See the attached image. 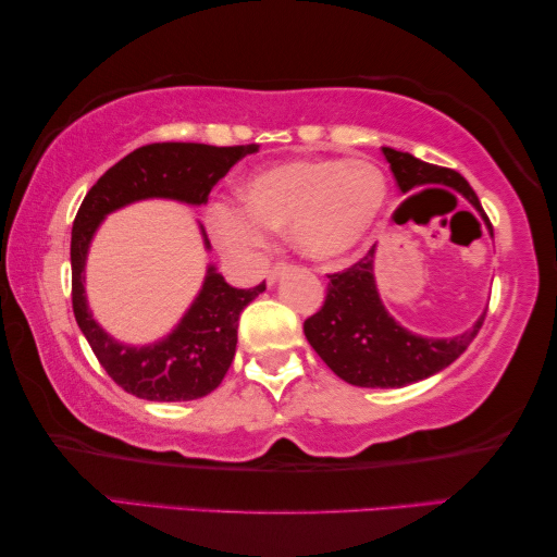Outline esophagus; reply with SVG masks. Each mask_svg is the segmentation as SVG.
Segmentation results:
<instances>
[{
  "label": "esophagus",
  "mask_w": 557,
  "mask_h": 557,
  "mask_svg": "<svg viewBox=\"0 0 557 557\" xmlns=\"http://www.w3.org/2000/svg\"><path fill=\"white\" fill-rule=\"evenodd\" d=\"M288 271V263L286 261H278V263H273V267L269 269V273H267V281H269V286H273L276 284V281L284 276V273Z\"/></svg>",
  "instance_id": "34e87169"
}]
</instances>
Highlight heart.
Returning a JSON list of instances; mask_svg holds the SVG:
<instances>
[{
    "mask_svg": "<svg viewBox=\"0 0 557 557\" xmlns=\"http://www.w3.org/2000/svg\"><path fill=\"white\" fill-rule=\"evenodd\" d=\"M387 202V177L370 160H296L253 175L244 202H212L207 230L219 249L253 257L271 230H294L306 257L341 259L368 239Z\"/></svg>",
    "mask_w": 557,
    "mask_h": 557,
    "instance_id": "obj_1",
    "label": "heart"
}]
</instances>
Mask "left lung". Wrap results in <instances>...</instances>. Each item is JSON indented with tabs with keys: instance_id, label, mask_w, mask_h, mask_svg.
I'll list each match as a JSON object with an SVG mask.
<instances>
[{
	"instance_id": "obj_1",
	"label": "left lung",
	"mask_w": 557,
	"mask_h": 557,
	"mask_svg": "<svg viewBox=\"0 0 557 557\" xmlns=\"http://www.w3.org/2000/svg\"><path fill=\"white\" fill-rule=\"evenodd\" d=\"M399 193L424 185H446L484 214L476 193L459 172L430 165L414 154L382 148ZM375 246L350 269L331 273L325 304L304 323L311 348L341 380L358 387H405L459 358L484 325V315L454 338H424L399 325L382 306L375 286Z\"/></svg>"
}]
</instances>
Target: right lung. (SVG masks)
<instances>
[{
  "mask_svg": "<svg viewBox=\"0 0 557 557\" xmlns=\"http://www.w3.org/2000/svg\"><path fill=\"white\" fill-rule=\"evenodd\" d=\"M259 145L214 148L202 143H152L125 154L88 189L71 232L73 315L90 350L115 385L150 403H187L219 387L236 352L239 315L267 284L234 288L214 267L207 269L202 290L175 331L150 345H125L111 338L88 311L84 271L88 246L103 219L140 199H177L205 205L212 187ZM205 234V232H202ZM205 246L209 242L205 236Z\"/></svg>",
  "mask_w": 557,
  "mask_h": 557,
  "instance_id": "right-lung-1",
  "label": "right lung"
}]
</instances>
